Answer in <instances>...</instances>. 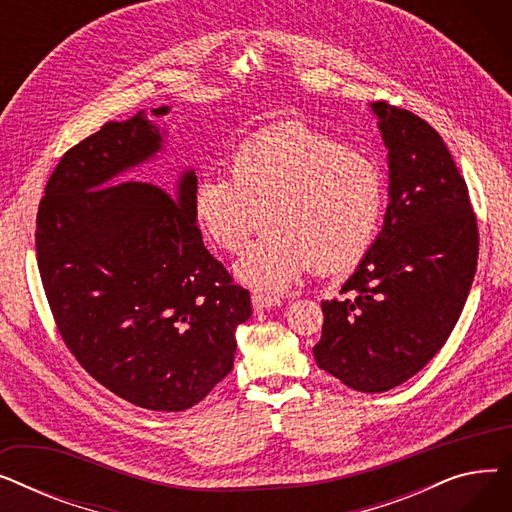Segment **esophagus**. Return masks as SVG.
I'll use <instances>...</instances> for the list:
<instances>
[{
	"label": "esophagus",
	"mask_w": 512,
	"mask_h": 512,
	"mask_svg": "<svg viewBox=\"0 0 512 512\" xmlns=\"http://www.w3.org/2000/svg\"><path fill=\"white\" fill-rule=\"evenodd\" d=\"M251 301H253L255 309H270V307L280 305V299L276 297V294H270V292H253Z\"/></svg>",
	"instance_id": "obj_1"
}]
</instances>
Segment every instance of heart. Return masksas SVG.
Listing matches in <instances>:
<instances>
[{
  "label": "heart",
  "mask_w": 512,
  "mask_h": 512,
  "mask_svg": "<svg viewBox=\"0 0 512 512\" xmlns=\"http://www.w3.org/2000/svg\"><path fill=\"white\" fill-rule=\"evenodd\" d=\"M384 205L378 161L303 122L255 134L236 149L232 172L203 176L195 193L201 226L230 253L274 222L238 263L242 280L267 290L290 286L311 265L319 274L353 270L373 247Z\"/></svg>",
  "instance_id": "heart-1"
}]
</instances>
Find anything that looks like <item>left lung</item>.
<instances>
[{
	"instance_id": "left-lung-1",
	"label": "left lung",
	"mask_w": 512,
	"mask_h": 512,
	"mask_svg": "<svg viewBox=\"0 0 512 512\" xmlns=\"http://www.w3.org/2000/svg\"><path fill=\"white\" fill-rule=\"evenodd\" d=\"M371 110L388 147L390 205L344 297L321 303L313 355L348 388L386 392L448 340L473 284L479 232L467 182L436 128L386 101Z\"/></svg>"
}]
</instances>
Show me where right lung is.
I'll list each match as a JSON object with an SVG mask.
<instances>
[{
	"instance_id": "add662e5",
	"label": "right lung",
	"mask_w": 512,
	"mask_h": 512,
	"mask_svg": "<svg viewBox=\"0 0 512 512\" xmlns=\"http://www.w3.org/2000/svg\"><path fill=\"white\" fill-rule=\"evenodd\" d=\"M159 147L139 112L68 149L47 180L35 240L53 321L80 367L132 405L174 413L232 371L251 297L203 245L193 170L176 197L143 180L113 184Z\"/></svg>"
}]
</instances>
